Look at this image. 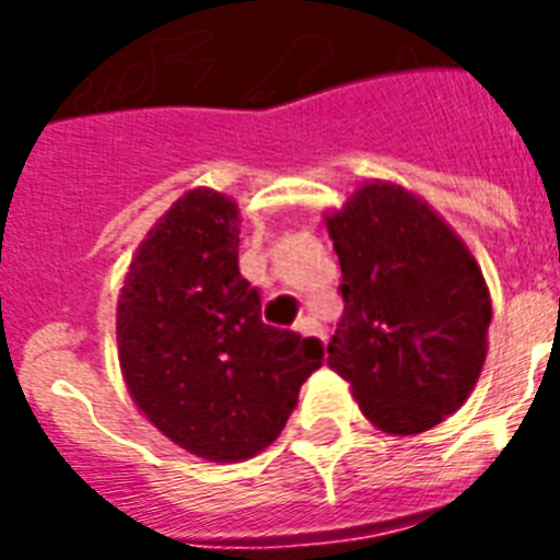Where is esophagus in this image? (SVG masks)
Returning a JSON list of instances; mask_svg holds the SVG:
<instances>
[{
  "label": "esophagus",
  "instance_id": "34e87169",
  "mask_svg": "<svg viewBox=\"0 0 560 560\" xmlns=\"http://www.w3.org/2000/svg\"><path fill=\"white\" fill-rule=\"evenodd\" d=\"M294 330L300 336H319V339H325L323 328H319V323H316L314 316H303V319H296Z\"/></svg>",
  "mask_w": 560,
  "mask_h": 560
}]
</instances>
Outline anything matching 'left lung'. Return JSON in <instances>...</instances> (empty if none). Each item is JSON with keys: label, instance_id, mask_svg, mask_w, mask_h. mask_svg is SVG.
Instances as JSON below:
<instances>
[{"label": "left lung", "instance_id": "obj_1", "mask_svg": "<svg viewBox=\"0 0 560 560\" xmlns=\"http://www.w3.org/2000/svg\"><path fill=\"white\" fill-rule=\"evenodd\" d=\"M325 226L345 300L328 368L381 432L438 427L477 387L488 355L491 294L471 249L395 182L359 185Z\"/></svg>", "mask_w": 560, "mask_h": 560}]
</instances>
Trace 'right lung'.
I'll use <instances>...</instances> for the list:
<instances>
[{
	"mask_svg": "<svg viewBox=\"0 0 560 560\" xmlns=\"http://www.w3.org/2000/svg\"><path fill=\"white\" fill-rule=\"evenodd\" d=\"M241 210L210 187L187 190L137 246L117 300V355L128 395L171 443L210 463L271 446L319 339L260 319L241 277Z\"/></svg>",
	"mask_w": 560,
	"mask_h": 560,
	"instance_id": "1",
	"label": "right lung"
}]
</instances>
